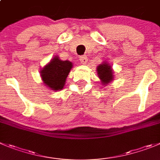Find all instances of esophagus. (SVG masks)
Returning a JSON list of instances; mask_svg holds the SVG:
<instances>
[{
    "mask_svg": "<svg viewBox=\"0 0 160 160\" xmlns=\"http://www.w3.org/2000/svg\"><path fill=\"white\" fill-rule=\"evenodd\" d=\"M80 63L83 65H86L88 63V58L86 56H80Z\"/></svg>",
    "mask_w": 160,
    "mask_h": 160,
    "instance_id": "esophagus-1",
    "label": "esophagus"
}]
</instances>
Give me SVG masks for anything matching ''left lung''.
<instances>
[{
  "instance_id": "obj_1",
  "label": "left lung",
  "mask_w": 160,
  "mask_h": 160,
  "mask_svg": "<svg viewBox=\"0 0 160 160\" xmlns=\"http://www.w3.org/2000/svg\"><path fill=\"white\" fill-rule=\"evenodd\" d=\"M96 71L98 78L100 79V82L103 86L110 84L114 80V70L111 65L106 61L97 66Z\"/></svg>"
}]
</instances>
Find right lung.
Wrapping results in <instances>:
<instances>
[{
  "instance_id": "add662e5",
  "label": "right lung",
  "mask_w": 160,
  "mask_h": 160,
  "mask_svg": "<svg viewBox=\"0 0 160 160\" xmlns=\"http://www.w3.org/2000/svg\"><path fill=\"white\" fill-rule=\"evenodd\" d=\"M72 66L73 64L69 61H62L58 56L53 57V59L40 70L43 83L54 92L62 90Z\"/></svg>"
}]
</instances>
